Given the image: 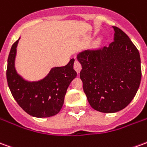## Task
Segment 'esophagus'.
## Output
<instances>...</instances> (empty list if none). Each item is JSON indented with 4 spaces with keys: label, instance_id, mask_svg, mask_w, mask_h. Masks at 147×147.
Here are the masks:
<instances>
[{
    "label": "esophagus",
    "instance_id": "34e87169",
    "mask_svg": "<svg viewBox=\"0 0 147 147\" xmlns=\"http://www.w3.org/2000/svg\"><path fill=\"white\" fill-rule=\"evenodd\" d=\"M74 69L76 71L77 73H80L81 69H82V66H81L80 63L78 60H76L75 63H74Z\"/></svg>",
    "mask_w": 147,
    "mask_h": 147
}]
</instances>
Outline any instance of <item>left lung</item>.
Returning <instances> with one entry per match:
<instances>
[{
	"instance_id": "obj_1",
	"label": "left lung",
	"mask_w": 147,
	"mask_h": 147,
	"mask_svg": "<svg viewBox=\"0 0 147 147\" xmlns=\"http://www.w3.org/2000/svg\"><path fill=\"white\" fill-rule=\"evenodd\" d=\"M114 41L101 49L80 52L77 59L88 102L99 112L115 113L125 108L136 95L142 77L138 49L117 27Z\"/></svg>"
}]
</instances>
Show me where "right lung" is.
<instances>
[{"label": "right lung", "instance_id": "1", "mask_svg": "<svg viewBox=\"0 0 147 147\" xmlns=\"http://www.w3.org/2000/svg\"><path fill=\"white\" fill-rule=\"evenodd\" d=\"M20 38L12 46L6 71L9 88L13 98L28 115L36 118L56 115L63 105L64 96L71 82L76 77L74 61L63 67H54L41 80L29 81L17 73L15 67L16 48Z\"/></svg>", "mask_w": 147, "mask_h": 147}]
</instances>
